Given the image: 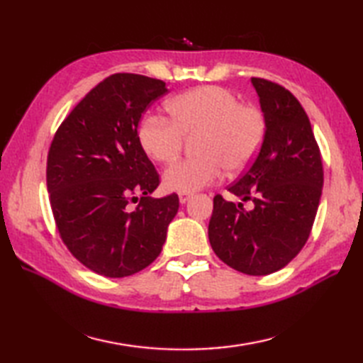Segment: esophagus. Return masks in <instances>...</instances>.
Masks as SVG:
<instances>
[{"mask_svg": "<svg viewBox=\"0 0 363 363\" xmlns=\"http://www.w3.org/2000/svg\"><path fill=\"white\" fill-rule=\"evenodd\" d=\"M190 198H191V194H179L181 204H186Z\"/></svg>", "mask_w": 363, "mask_h": 363, "instance_id": "esophagus-1", "label": "esophagus"}]
</instances>
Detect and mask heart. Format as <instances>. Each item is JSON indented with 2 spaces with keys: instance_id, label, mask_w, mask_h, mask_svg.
Masks as SVG:
<instances>
[{
  "instance_id": "b5f03b06",
  "label": "heart",
  "mask_w": 363,
  "mask_h": 363,
  "mask_svg": "<svg viewBox=\"0 0 363 363\" xmlns=\"http://www.w3.org/2000/svg\"><path fill=\"white\" fill-rule=\"evenodd\" d=\"M168 120L148 115L137 129L142 150L151 160L168 164L179 154L184 137L199 134L198 157L169 165L162 181L167 190L191 194L218 181L225 173L248 168L264 142L267 121L259 107L240 104L235 94L218 86H203L167 103Z\"/></svg>"
}]
</instances>
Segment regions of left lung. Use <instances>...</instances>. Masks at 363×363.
<instances>
[{
	"mask_svg": "<svg viewBox=\"0 0 363 363\" xmlns=\"http://www.w3.org/2000/svg\"><path fill=\"white\" fill-rule=\"evenodd\" d=\"M267 130L257 157L228 190L246 211L213 198L209 242L230 268L265 276L284 268L309 238L323 190V164L309 117L289 90L251 78Z\"/></svg>",
	"mask_w": 363,
	"mask_h": 363,
	"instance_id": "left-lung-1",
	"label": "left lung"
}]
</instances>
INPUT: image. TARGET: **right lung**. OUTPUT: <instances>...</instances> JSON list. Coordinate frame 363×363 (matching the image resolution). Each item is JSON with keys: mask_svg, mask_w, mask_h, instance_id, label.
<instances>
[{"mask_svg": "<svg viewBox=\"0 0 363 363\" xmlns=\"http://www.w3.org/2000/svg\"><path fill=\"white\" fill-rule=\"evenodd\" d=\"M167 91L160 79L112 74L81 99L52 138L46 187L59 234L82 265L106 277L152 264L179 209L174 194L151 198L159 174L137 137L142 113Z\"/></svg>", "mask_w": 363, "mask_h": 363, "instance_id": "1", "label": "right lung"}]
</instances>
